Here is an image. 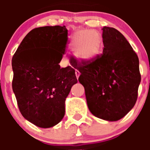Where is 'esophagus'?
I'll list each match as a JSON object with an SVG mask.
<instances>
[{"label": "esophagus", "mask_w": 150, "mask_h": 150, "mask_svg": "<svg viewBox=\"0 0 150 150\" xmlns=\"http://www.w3.org/2000/svg\"><path fill=\"white\" fill-rule=\"evenodd\" d=\"M80 75H81V72H80L78 70H75V75H76L77 78H79Z\"/></svg>", "instance_id": "obj_1"}]
</instances>
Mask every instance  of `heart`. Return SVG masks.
<instances>
[{"label":"heart","instance_id":"obj_1","mask_svg":"<svg viewBox=\"0 0 150 150\" xmlns=\"http://www.w3.org/2000/svg\"><path fill=\"white\" fill-rule=\"evenodd\" d=\"M100 37L93 30L77 32L72 38V47L78 54L84 59H91L96 55L99 49Z\"/></svg>","mask_w":150,"mask_h":150}]
</instances>
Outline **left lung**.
<instances>
[{"mask_svg": "<svg viewBox=\"0 0 150 150\" xmlns=\"http://www.w3.org/2000/svg\"><path fill=\"white\" fill-rule=\"evenodd\" d=\"M103 53L83 59L75 68L83 86L88 107L109 121L122 118L135 105L141 82L139 62L128 40L116 29L102 28ZM73 61L78 60L73 57Z\"/></svg>", "mask_w": 150, "mask_h": 150, "instance_id": "1", "label": "left lung"}]
</instances>
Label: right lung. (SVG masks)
Listing matches in <instances>:
<instances>
[{
    "instance_id": "right-lung-1",
    "label": "right lung",
    "mask_w": 150,
    "mask_h": 150,
    "mask_svg": "<svg viewBox=\"0 0 150 150\" xmlns=\"http://www.w3.org/2000/svg\"><path fill=\"white\" fill-rule=\"evenodd\" d=\"M67 35L65 26L33 29L12 58V88L19 111L40 128H51L62 120L67 96L78 82L73 68L59 64L66 51Z\"/></svg>"
}]
</instances>
